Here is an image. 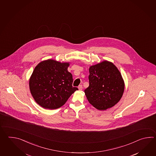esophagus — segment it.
<instances>
[{"mask_svg":"<svg viewBox=\"0 0 156 156\" xmlns=\"http://www.w3.org/2000/svg\"><path fill=\"white\" fill-rule=\"evenodd\" d=\"M78 89L79 90H83V86L81 85H80L78 86Z\"/></svg>","mask_w":156,"mask_h":156,"instance_id":"1","label":"esophagus"}]
</instances>
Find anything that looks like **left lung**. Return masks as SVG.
Listing matches in <instances>:
<instances>
[{
	"instance_id": "8db88e82",
	"label": "left lung",
	"mask_w": 156,
	"mask_h": 156,
	"mask_svg": "<svg viewBox=\"0 0 156 156\" xmlns=\"http://www.w3.org/2000/svg\"><path fill=\"white\" fill-rule=\"evenodd\" d=\"M89 86L85 90L87 99L100 110L110 108L119 101L124 82L119 70L112 62L104 61L89 68Z\"/></svg>"
}]
</instances>
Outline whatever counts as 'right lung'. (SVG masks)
<instances>
[{"label": "right lung", "instance_id": "1", "mask_svg": "<svg viewBox=\"0 0 156 156\" xmlns=\"http://www.w3.org/2000/svg\"><path fill=\"white\" fill-rule=\"evenodd\" d=\"M69 62L45 60L33 70L29 81L30 93L38 105L44 109H56L63 105L77 87L73 86Z\"/></svg>", "mask_w": 156, "mask_h": 156}]
</instances>
